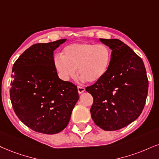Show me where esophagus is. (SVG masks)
Here are the masks:
<instances>
[{
	"instance_id": "1",
	"label": "esophagus",
	"mask_w": 159,
	"mask_h": 159,
	"mask_svg": "<svg viewBox=\"0 0 159 159\" xmlns=\"http://www.w3.org/2000/svg\"><path fill=\"white\" fill-rule=\"evenodd\" d=\"M77 90H78V93H79L80 94H81V93H83V92L85 91V89L84 87H82V86H78Z\"/></svg>"
}]
</instances>
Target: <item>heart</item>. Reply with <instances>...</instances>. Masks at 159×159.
Returning a JSON list of instances; mask_svg holds the SVG:
<instances>
[{"instance_id":"1","label":"heart","mask_w":159,"mask_h":159,"mask_svg":"<svg viewBox=\"0 0 159 159\" xmlns=\"http://www.w3.org/2000/svg\"><path fill=\"white\" fill-rule=\"evenodd\" d=\"M111 61L112 51L107 45L82 43L65 47L62 55L54 57V64L62 80L74 77L77 68L82 80L96 83L106 75Z\"/></svg>"}]
</instances>
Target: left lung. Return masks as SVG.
<instances>
[{"instance_id": "8db88e82", "label": "left lung", "mask_w": 159, "mask_h": 159, "mask_svg": "<svg viewBox=\"0 0 159 159\" xmlns=\"http://www.w3.org/2000/svg\"><path fill=\"white\" fill-rule=\"evenodd\" d=\"M112 50L106 75L85 90L93 98L91 114L104 130H117L136 120L142 113L148 92L144 62L118 39H99Z\"/></svg>"}]
</instances>
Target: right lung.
I'll list each match as a JSON object with an SVG mask.
<instances>
[{
  "instance_id": "right-lung-1",
  "label": "right lung",
  "mask_w": 159,
  "mask_h": 159,
  "mask_svg": "<svg viewBox=\"0 0 159 159\" xmlns=\"http://www.w3.org/2000/svg\"><path fill=\"white\" fill-rule=\"evenodd\" d=\"M66 39L37 43L13 65L10 99L20 120L45 134L62 131L69 122L79 99L77 87L60 80L54 64V51Z\"/></svg>"
}]
</instances>
